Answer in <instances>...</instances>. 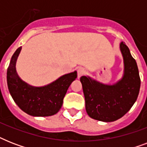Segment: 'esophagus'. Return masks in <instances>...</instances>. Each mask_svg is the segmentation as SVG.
<instances>
[{
  "label": "esophagus",
  "mask_w": 147,
  "mask_h": 147,
  "mask_svg": "<svg viewBox=\"0 0 147 147\" xmlns=\"http://www.w3.org/2000/svg\"><path fill=\"white\" fill-rule=\"evenodd\" d=\"M77 72H78V78H80L81 76H82L85 73V70L83 68L80 67L78 68V70H77Z\"/></svg>",
  "instance_id": "34e87169"
}]
</instances>
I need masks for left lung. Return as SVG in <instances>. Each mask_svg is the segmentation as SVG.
<instances>
[{"label": "left lung", "mask_w": 147, "mask_h": 147, "mask_svg": "<svg viewBox=\"0 0 147 147\" xmlns=\"http://www.w3.org/2000/svg\"><path fill=\"white\" fill-rule=\"evenodd\" d=\"M120 48L124 62V75L115 85H103L82 76L85 99V109L92 118L105 122L117 121L127 114L137 100L140 88V78L136 60L125 42Z\"/></svg>", "instance_id": "1"}]
</instances>
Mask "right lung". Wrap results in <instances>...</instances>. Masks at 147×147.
<instances>
[{
	"instance_id": "add662e5",
	"label": "right lung",
	"mask_w": 147,
	"mask_h": 147,
	"mask_svg": "<svg viewBox=\"0 0 147 147\" xmlns=\"http://www.w3.org/2000/svg\"><path fill=\"white\" fill-rule=\"evenodd\" d=\"M21 50L19 47L13 55L7 71L9 92L18 107L31 116L47 117L60 110L69 85L77 78L74 71L60 77L44 87H33L20 79L16 71V62Z\"/></svg>"
}]
</instances>
